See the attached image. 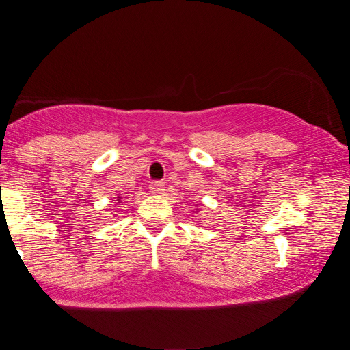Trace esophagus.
Segmentation results:
<instances>
[{"label": "esophagus", "mask_w": 350, "mask_h": 350, "mask_svg": "<svg viewBox=\"0 0 350 350\" xmlns=\"http://www.w3.org/2000/svg\"><path fill=\"white\" fill-rule=\"evenodd\" d=\"M164 191H165V185L163 181H153L150 185V192L154 193V196H161Z\"/></svg>", "instance_id": "esophagus-1"}]
</instances>
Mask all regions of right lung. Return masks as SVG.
Here are the masks:
<instances>
[{"label":"right lung","instance_id":"1","mask_svg":"<svg viewBox=\"0 0 350 350\" xmlns=\"http://www.w3.org/2000/svg\"><path fill=\"white\" fill-rule=\"evenodd\" d=\"M121 198H122V197H121V196H119V197H118V202H121Z\"/></svg>","mask_w":350,"mask_h":350}]
</instances>
